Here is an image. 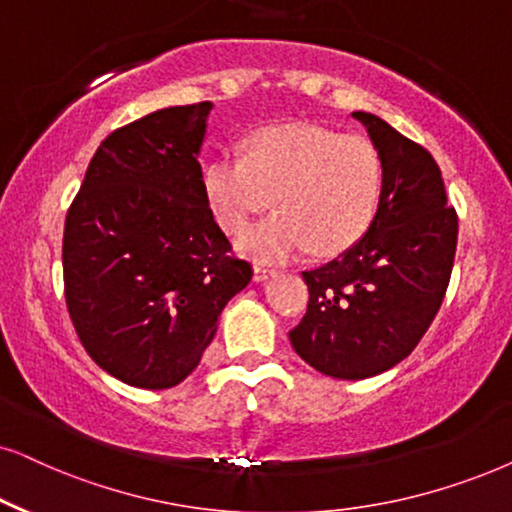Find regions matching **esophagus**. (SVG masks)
<instances>
[{
  "mask_svg": "<svg viewBox=\"0 0 512 512\" xmlns=\"http://www.w3.org/2000/svg\"><path fill=\"white\" fill-rule=\"evenodd\" d=\"M272 275H275V268H270V265H265V263H256L254 265V280L256 282L268 280V277H272Z\"/></svg>",
  "mask_w": 512,
  "mask_h": 512,
  "instance_id": "esophagus-1",
  "label": "esophagus"
}]
</instances>
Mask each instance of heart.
<instances>
[{
	"label": "heart",
	"mask_w": 512,
	"mask_h": 512,
	"mask_svg": "<svg viewBox=\"0 0 512 512\" xmlns=\"http://www.w3.org/2000/svg\"><path fill=\"white\" fill-rule=\"evenodd\" d=\"M381 181V159L367 138L291 122L251 134L244 157L211 159L202 171V192L218 225L232 235L275 197L277 214L244 232L237 249L284 261L310 247L334 256L360 240L376 214Z\"/></svg>",
	"instance_id": "heart-1"
}]
</instances>
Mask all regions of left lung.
I'll use <instances>...</instances> for the list:
<instances>
[{"label":"left lung","mask_w":512,"mask_h":512,"mask_svg":"<svg viewBox=\"0 0 512 512\" xmlns=\"http://www.w3.org/2000/svg\"><path fill=\"white\" fill-rule=\"evenodd\" d=\"M381 159L376 214L353 247L305 270L310 301L289 341L322 374L360 381L402 362L440 310L459 218L440 167L381 117L353 112Z\"/></svg>","instance_id":"left-lung-1"}]
</instances>
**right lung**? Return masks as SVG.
<instances>
[{
  "label": "right lung",
  "mask_w": 512,
  "mask_h": 512,
  "mask_svg": "<svg viewBox=\"0 0 512 512\" xmlns=\"http://www.w3.org/2000/svg\"><path fill=\"white\" fill-rule=\"evenodd\" d=\"M214 105H176L98 145L63 232L65 303L98 367L136 388H174L251 282L202 192L197 157Z\"/></svg>",
  "instance_id": "right-lung-1"
}]
</instances>
